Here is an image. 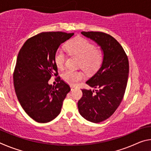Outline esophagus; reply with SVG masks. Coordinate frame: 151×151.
I'll return each mask as SVG.
<instances>
[{
  "instance_id": "34e87169",
  "label": "esophagus",
  "mask_w": 151,
  "mask_h": 151,
  "mask_svg": "<svg viewBox=\"0 0 151 151\" xmlns=\"http://www.w3.org/2000/svg\"><path fill=\"white\" fill-rule=\"evenodd\" d=\"M76 87L75 86H70V89H71V91H73L74 89H75Z\"/></svg>"
}]
</instances>
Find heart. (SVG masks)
Instances as JSON below:
<instances>
[{"instance_id":"heart-1","label":"heart","mask_w":151,"mask_h":151,"mask_svg":"<svg viewBox=\"0 0 151 151\" xmlns=\"http://www.w3.org/2000/svg\"><path fill=\"white\" fill-rule=\"evenodd\" d=\"M66 50L68 55L80 58L78 66L88 74H93L99 69L104 59L103 52L96 48V46L88 40L83 37H76L66 44ZM66 54L63 50L58 49L55 55V62L57 68H64ZM84 73L81 70H67L63 74V78L66 83L76 85L84 78Z\"/></svg>"}]
</instances>
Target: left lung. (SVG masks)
<instances>
[{
	"mask_svg": "<svg viewBox=\"0 0 151 151\" xmlns=\"http://www.w3.org/2000/svg\"><path fill=\"white\" fill-rule=\"evenodd\" d=\"M81 34L96 42L104 54L101 68L86 82L98 89H82L83 96L78 102L81 115L98 123L109 118L123 99L129 76V59L122 46L110 35L93 31Z\"/></svg>",
	"mask_w": 151,
	"mask_h": 151,
	"instance_id": "left-lung-1",
	"label": "left lung"
}]
</instances>
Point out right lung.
<instances>
[{"label": "right lung", "instance_id": "right-lung-1", "mask_svg": "<svg viewBox=\"0 0 151 151\" xmlns=\"http://www.w3.org/2000/svg\"><path fill=\"white\" fill-rule=\"evenodd\" d=\"M74 33L41 32L28 39L20 48L13 73L14 90L20 105L38 122H50L61 111L64 99L70 91L59 76L55 87L48 81L57 76L56 51Z\"/></svg>", "mask_w": 151, "mask_h": 151}]
</instances>
